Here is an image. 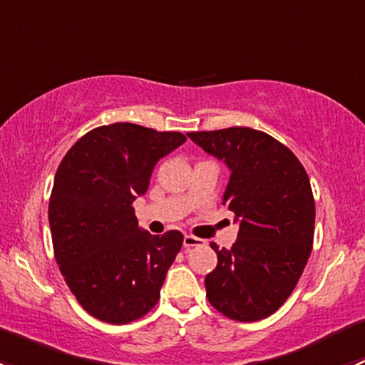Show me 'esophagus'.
<instances>
[{
  "label": "esophagus",
  "mask_w": 365,
  "mask_h": 365,
  "mask_svg": "<svg viewBox=\"0 0 365 365\" xmlns=\"http://www.w3.org/2000/svg\"><path fill=\"white\" fill-rule=\"evenodd\" d=\"M183 245H185V247H200V245H203V240L194 237V235H185V237H183Z\"/></svg>",
  "instance_id": "esophagus-1"
}]
</instances>
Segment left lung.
I'll return each mask as SVG.
<instances>
[{
  "instance_id": "obj_1",
  "label": "left lung",
  "mask_w": 365,
  "mask_h": 365,
  "mask_svg": "<svg viewBox=\"0 0 365 365\" xmlns=\"http://www.w3.org/2000/svg\"><path fill=\"white\" fill-rule=\"evenodd\" d=\"M231 169L222 205L240 224L231 249L217 252L205 277L206 298L226 318L257 322L274 314L295 289L314 240V197L295 153L249 127L189 132Z\"/></svg>"
}]
</instances>
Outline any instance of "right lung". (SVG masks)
I'll return each instance as SVG.
<instances>
[{
	"instance_id": "1",
	"label": "right lung",
	"mask_w": 365,
	"mask_h": 365,
	"mask_svg": "<svg viewBox=\"0 0 365 365\" xmlns=\"http://www.w3.org/2000/svg\"><path fill=\"white\" fill-rule=\"evenodd\" d=\"M185 141L182 132L102 125L58 165L49 200L54 257L77 302L101 322H135L159 302L183 235H150L132 203L146 194L157 162Z\"/></svg>"
}]
</instances>
